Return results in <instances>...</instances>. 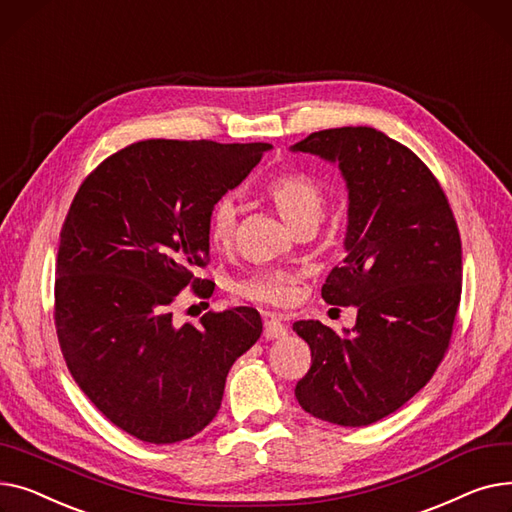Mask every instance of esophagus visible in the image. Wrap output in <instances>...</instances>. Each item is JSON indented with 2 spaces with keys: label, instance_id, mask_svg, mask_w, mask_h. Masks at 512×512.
<instances>
[{
  "label": "esophagus",
  "instance_id": "1",
  "mask_svg": "<svg viewBox=\"0 0 512 512\" xmlns=\"http://www.w3.org/2000/svg\"><path fill=\"white\" fill-rule=\"evenodd\" d=\"M287 335V328L281 322V316L266 314L264 316V337L266 339H283Z\"/></svg>",
  "mask_w": 512,
  "mask_h": 512
}]
</instances>
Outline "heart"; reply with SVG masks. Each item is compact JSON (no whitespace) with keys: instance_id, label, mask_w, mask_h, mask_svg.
<instances>
[{"instance_id":"1","label":"heart","mask_w":512,"mask_h":512,"mask_svg":"<svg viewBox=\"0 0 512 512\" xmlns=\"http://www.w3.org/2000/svg\"><path fill=\"white\" fill-rule=\"evenodd\" d=\"M266 196L273 200L281 219L291 227L318 225L324 210V192L318 182L304 173H285L268 184ZM239 206L233 198H221L208 219V239L219 250H227L237 231ZM297 277L283 270H264L235 285L239 297L275 306H287L295 297Z\"/></svg>"}]
</instances>
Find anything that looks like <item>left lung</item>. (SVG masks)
Returning <instances> with one entry per match:
<instances>
[{"mask_svg": "<svg viewBox=\"0 0 512 512\" xmlns=\"http://www.w3.org/2000/svg\"><path fill=\"white\" fill-rule=\"evenodd\" d=\"M289 150L341 171L345 260L322 299L357 310L343 333L320 320L293 324L312 351L295 399L322 422L368 426L419 393L442 362L461 302L459 229L432 171L374 128L314 132Z\"/></svg>", "mask_w": 512, "mask_h": 512, "instance_id": "obj_1", "label": "left lung"}]
</instances>
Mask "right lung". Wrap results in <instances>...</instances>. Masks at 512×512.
Here are the masks:
<instances>
[{
  "mask_svg": "<svg viewBox=\"0 0 512 512\" xmlns=\"http://www.w3.org/2000/svg\"><path fill=\"white\" fill-rule=\"evenodd\" d=\"M273 146L144 140L80 186L57 252L55 326L82 393L124 432L173 444L219 413L227 374L262 335L254 308L175 324L171 304L208 260L213 206Z\"/></svg>",
  "mask_w": 512,
  "mask_h": 512,
  "instance_id": "1",
  "label": "right lung"
}]
</instances>
